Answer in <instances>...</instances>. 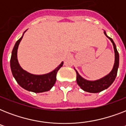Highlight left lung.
I'll list each match as a JSON object with an SVG mask.
<instances>
[{
  "mask_svg": "<svg viewBox=\"0 0 126 126\" xmlns=\"http://www.w3.org/2000/svg\"><path fill=\"white\" fill-rule=\"evenodd\" d=\"M104 34L109 39L112 43L114 51V63L113 68L112 71L107 75H106L101 79H98L96 80H88L84 79L80 75H79L78 71L75 69L77 73V82L82 90L85 92H90V93H99L103 90L107 89L115 80L116 75H117L118 69L119 67V53L118 52L116 46L113 40L109 36H107L105 31H104Z\"/></svg>",
  "mask_w": 126,
  "mask_h": 126,
  "instance_id": "1",
  "label": "left lung"
}]
</instances>
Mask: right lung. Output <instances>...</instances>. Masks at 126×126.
<instances>
[{
  "label": "right lung",
  "mask_w": 126,
  "mask_h": 126,
  "mask_svg": "<svg viewBox=\"0 0 126 126\" xmlns=\"http://www.w3.org/2000/svg\"><path fill=\"white\" fill-rule=\"evenodd\" d=\"M27 30L16 44L12 51L10 59V68L13 77L19 86L25 90L34 93L47 92L51 89L56 81V75L63 65L62 61L54 70L44 75H33L21 68L17 60V49L21 40Z\"/></svg>",
  "instance_id": "right-lung-1"
}]
</instances>
